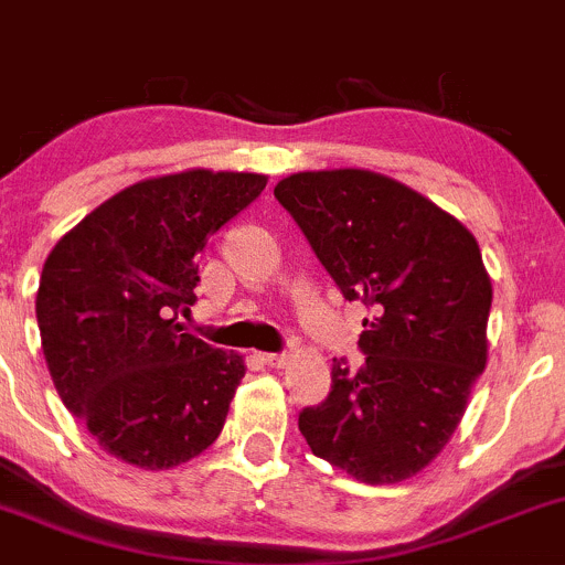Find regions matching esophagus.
Masks as SVG:
<instances>
[{
  "instance_id": "1",
  "label": "esophagus",
  "mask_w": 565,
  "mask_h": 565,
  "mask_svg": "<svg viewBox=\"0 0 565 565\" xmlns=\"http://www.w3.org/2000/svg\"><path fill=\"white\" fill-rule=\"evenodd\" d=\"M288 353H260V362L264 364H269V367H275V370H280V367H285V364H288Z\"/></svg>"
}]
</instances>
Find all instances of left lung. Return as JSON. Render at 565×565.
I'll return each instance as SVG.
<instances>
[{
    "label": "left lung",
    "instance_id": "1",
    "mask_svg": "<svg viewBox=\"0 0 565 565\" xmlns=\"http://www.w3.org/2000/svg\"><path fill=\"white\" fill-rule=\"evenodd\" d=\"M318 260L370 318L364 364H331V392L299 413L312 455L364 484H397L444 451L487 367L492 280L476 236L429 198L364 168L277 182Z\"/></svg>",
    "mask_w": 565,
    "mask_h": 565
}]
</instances>
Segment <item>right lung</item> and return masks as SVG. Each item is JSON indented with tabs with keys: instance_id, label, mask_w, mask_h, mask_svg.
<instances>
[{
	"instance_id": "add662e5",
	"label": "right lung",
	"mask_w": 565,
	"mask_h": 565,
	"mask_svg": "<svg viewBox=\"0 0 565 565\" xmlns=\"http://www.w3.org/2000/svg\"><path fill=\"white\" fill-rule=\"evenodd\" d=\"M269 177L188 168L130 184L70 228L40 275L43 356L62 403L103 451L171 470L223 433L244 359L177 323L195 255Z\"/></svg>"
}]
</instances>
